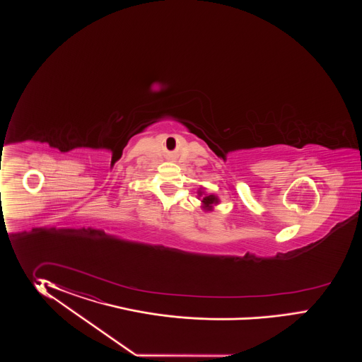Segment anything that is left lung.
Masks as SVG:
<instances>
[{
	"instance_id": "obj_1",
	"label": "left lung",
	"mask_w": 362,
	"mask_h": 362,
	"mask_svg": "<svg viewBox=\"0 0 362 362\" xmlns=\"http://www.w3.org/2000/svg\"><path fill=\"white\" fill-rule=\"evenodd\" d=\"M199 197H202V203H203V209L206 211H212L214 206L219 203V199L215 195H206L203 191H199Z\"/></svg>"
}]
</instances>
